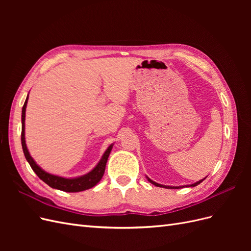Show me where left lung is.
I'll return each instance as SVG.
<instances>
[{"mask_svg":"<svg viewBox=\"0 0 251 251\" xmlns=\"http://www.w3.org/2000/svg\"><path fill=\"white\" fill-rule=\"evenodd\" d=\"M148 178V180L151 182V184H154L155 186H158V187H164V188H180V187H184V186H168V185H162V184H159V183H157V182H155V181H153V180H151L149 177H147ZM205 179H206V177H205L204 179H202V180H200V181H198V182H196V183H193V184H191V185H185V186H189V187H194V186H197L198 184H200L202 181H204Z\"/></svg>","mask_w":251,"mask_h":251,"instance_id":"obj_1","label":"left lung"}]
</instances>
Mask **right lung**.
<instances>
[{
    "label": "right lung",
    "instance_id": "add662e5",
    "mask_svg": "<svg viewBox=\"0 0 251 251\" xmlns=\"http://www.w3.org/2000/svg\"><path fill=\"white\" fill-rule=\"evenodd\" d=\"M27 101H28V96H27L25 103H24V105H23V109H22V137H21V139H22V148H23V151H24L25 158L28 161V163L30 164V166H31L33 172L37 175V176H39V178L41 180H43L45 182V183L48 184L52 188H56V189H59V191H63V192L77 193V192L86 191V189H89L91 187L95 186L98 182L101 180V178L103 176L105 165H107V161H108L109 155L112 151L113 144H111V146L107 149V151H104V154L102 155L100 162L97 163L95 168L91 172H89L88 174L83 175V176L76 177V178H64V177L56 176V175L49 174L36 164V162L33 160V158L30 156L29 151L26 146L25 115H26Z\"/></svg>",
    "mask_w": 251,
    "mask_h": 251
}]
</instances>
